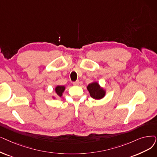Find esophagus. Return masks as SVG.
Masks as SVG:
<instances>
[{"instance_id": "34e87169", "label": "esophagus", "mask_w": 157, "mask_h": 157, "mask_svg": "<svg viewBox=\"0 0 157 157\" xmlns=\"http://www.w3.org/2000/svg\"><path fill=\"white\" fill-rule=\"evenodd\" d=\"M72 83H73V85H79V81L77 80V81H74V82H73Z\"/></svg>"}]
</instances>
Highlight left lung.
<instances>
[{
  "mask_svg": "<svg viewBox=\"0 0 157 157\" xmlns=\"http://www.w3.org/2000/svg\"><path fill=\"white\" fill-rule=\"evenodd\" d=\"M87 89L90 92V96L95 99H100L105 96V92L103 88H101L99 85L96 83H92L87 86Z\"/></svg>",
  "mask_w": 157,
  "mask_h": 157,
  "instance_id": "1",
  "label": "left lung"
}]
</instances>
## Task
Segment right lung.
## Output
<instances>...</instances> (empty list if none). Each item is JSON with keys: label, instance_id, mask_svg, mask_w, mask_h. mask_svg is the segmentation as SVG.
I'll use <instances>...</instances> for the list:
<instances>
[{"label": "right lung", "instance_id": "right-lung-1", "mask_svg": "<svg viewBox=\"0 0 157 157\" xmlns=\"http://www.w3.org/2000/svg\"><path fill=\"white\" fill-rule=\"evenodd\" d=\"M64 90H65V86H57L55 88V91L56 94L60 97L62 95V93L63 92Z\"/></svg>", "mask_w": 157, "mask_h": 157}]
</instances>
